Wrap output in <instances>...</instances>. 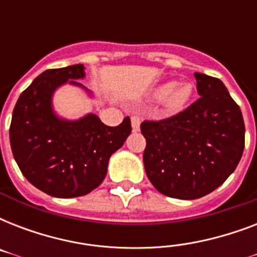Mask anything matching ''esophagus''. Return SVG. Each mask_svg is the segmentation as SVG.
I'll return each instance as SVG.
<instances>
[{"label":"esophagus","instance_id":"esophagus-1","mask_svg":"<svg viewBox=\"0 0 257 257\" xmlns=\"http://www.w3.org/2000/svg\"><path fill=\"white\" fill-rule=\"evenodd\" d=\"M132 129L133 132H137V131L140 129V118L137 116L132 117Z\"/></svg>","mask_w":257,"mask_h":257}]
</instances>
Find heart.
Instances as JSON below:
<instances>
[{
    "mask_svg": "<svg viewBox=\"0 0 257 257\" xmlns=\"http://www.w3.org/2000/svg\"><path fill=\"white\" fill-rule=\"evenodd\" d=\"M193 86L189 82L167 81L157 86L153 90V96L156 98H165V109L169 113L180 112L185 108L188 101L191 100Z\"/></svg>",
    "mask_w": 257,
    "mask_h": 257,
    "instance_id": "heart-1",
    "label": "heart"
}]
</instances>
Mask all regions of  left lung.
Listing matches in <instances>:
<instances>
[{"label":"left lung","mask_w":257,"mask_h":257,"mask_svg":"<svg viewBox=\"0 0 257 257\" xmlns=\"http://www.w3.org/2000/svg\"><path fill=\"white\" fill-rule=\"evenodd\" d=\"M200 97L163 120H144L143 160L153 187L183 200L219 188L239 164L245 143L241 110L219 78L195 73Z\"/></svg>","instance_id":"1"}]
</instances>
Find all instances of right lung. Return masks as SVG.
I'll use <instances>...</instances> for the list:
<instances>
[{
	"label": "right lung",
	"mask_w": 257,
	"mask_h": 257,
	"mask_svg": "<svg viewBox=\"0 0 257 257\" xmlns=\"http://www.w3.org/2000/svg\"><path fill=\"white\" fill-rule=\"evenodd\" d=\"M84 77V65L48 69L18 97L9 137L14 160L26 180L54 197H78L102 183L109 157L132 132L131 118L108 126L96 114L77 121L56 117L52 94L65 84ZM82 86V85H81Z\"/></svg>",
	"instance_id": "right-lung-1"
}]
</instances>
